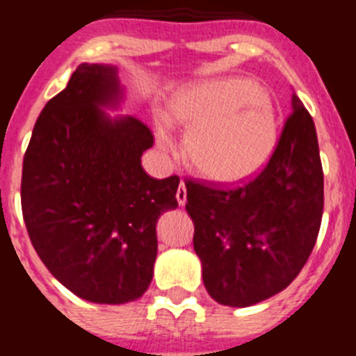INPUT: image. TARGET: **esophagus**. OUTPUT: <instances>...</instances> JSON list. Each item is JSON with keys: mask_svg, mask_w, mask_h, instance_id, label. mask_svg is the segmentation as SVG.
Here are the masks:
<instances>
[{"mask_svg": "<svg viewBox=\"0 0 356 356\" xmlns=\"http://www.w3.org/2000/svg\"><path fill=\"white\" fill-rule=\"evenodd\" d=\"M176 200H178V205L184 207L187 203V187H185L184 181H180V187L176 191Z\"/></svg>", "mask_w": 356, "mask_h": 356, "instance_id": "1", "label": "esophagus"}]
</instances>
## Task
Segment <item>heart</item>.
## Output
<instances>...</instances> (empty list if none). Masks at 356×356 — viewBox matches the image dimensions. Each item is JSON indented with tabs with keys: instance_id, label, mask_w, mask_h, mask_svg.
Returning a JSON list of instances; mask_svg holds the SVG:
<instances>
[{
	"instance_id": "b5f03b06",
	"label": "heart",
	"mask_w": 356,
	"mask_h": 356,
	"mask_svg": "<svg viewBox=\"0 0 356 356\" xmlns=\"http://www.w3.org/2000/svg\"><path fill=\"white\" fill-rule=\"evenodd\" d=\"M168 118L187 128L185 153L203 178L241 184L259 175L278 144L271 96L246 78H217L185 85L169 99ZM160 149L172 151L169 124L155 127Z\"/></svg>"
}]
</instances>
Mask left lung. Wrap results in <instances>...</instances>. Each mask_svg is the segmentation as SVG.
Masks as SVG:
<instances>
[{"mask_svg": "<svg viewBox=\"0 0 356 356\" xmlns=\"http://www.w3.org/2000/svg\"><path fill=\"white\" fill-rule=\"evenodd\" d=\"M291 106L254 180L237 188L185 184L203 284L226 307H251L287 289L316 246L325 203L319 144L296 94Z\"/></svg>", "mask_w": 356, "mask_h": 356, "instance_id": "left-lung-1", "label": "left lung"}]
</instances>
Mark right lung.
Masks as SVG:
<instances>
[{
  "instance_id": "obj_1",
  "label": "right lung",
  "mask_w": 356,
  "mask_h": 356,
  "mask_svg": "<svg viewBox=\"0 0 356 356\" xmlns=\"http://www.w3.org/2000/svg\"><path fill=\"white\" fill-rule=\"evenodd\" d=\"M124 99L118 67L80 64L49 99L24 153L21 205L37 254L90 303L139 300L153 278L156 221L178 207V176L155 180L140 156L149 128L110 115Z\"/></svg>"
}]
</instances>
